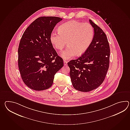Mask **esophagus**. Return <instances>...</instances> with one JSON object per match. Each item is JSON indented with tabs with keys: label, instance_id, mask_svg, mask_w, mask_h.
I'll use <instances>...</instances> for the list:
<instances>
[{
	"label": "esophagus",
	"instance_id": "1",
	"mask_svg": "<svg viewBox=\"0 0 130 130\" xmlns=\"http://www.w3.org/2000/svg\"><path fill=\"white\" fill-rule=\"evenodd\" d=\"M67 63H68L67 61L64 60V65H67Z\"/></svg>",
	"mask_w": 130,
	"mask_h": 130
}]
</instances>
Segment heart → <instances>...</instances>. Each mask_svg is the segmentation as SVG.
<instances>
[{
	"label": "heart",
	"mask_w": 130,
	"mask_h": 130,
	"mask_svg": "<svg viewBox=\"0 0 130 130\" xmlns=\"http://www.w3.org/2000/svg\"><path fill=\"white\" fill-rule=\"evenodd\" d=\"M94 35L93 27L90 24L71 20L61 25L58 32H52L50 40L55 48L60 51L63 49L67 42L68 46L61 53V56L68 60L86 52Z\"/></svg>",
	"instance_id": "heart-1"
}]
</instances>
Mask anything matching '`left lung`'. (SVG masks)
Here are the masks:
<instances>
[{
	"instance_id": "left-lung-1",
	"label": "left lung",
	"mask_w": 130,
	"mask_h": 130,
	"mask_svg": "<svg viewBox=\"0 0 130 130\" xmlns=\"http://www.w3.org/2000/svg\"><path fill=\"white\" fill-rule=\"evenodd\" d=\"M94 35L89 48L77 59L69 61L70 76L73 86L82 92H89L103 83L109 67L110 46L101 28L89 20Z\"/></svg>"
}]
</instances>
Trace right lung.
Instances as JSON below:
<instances>
[{
	"mask_svg": "<svg viewBox=\"0 0 130 130\" xmlns=\"http://www.w3.org/2000/svg\"><path fill=\"white\" fill-rule=\"evenodd\" d=\"M62 19L41 17L24 32L18 48V66L23 82L29 88L43 90L51 87L55 74L63 66L50 40L56 25Z\"/></svg>",
	"mask_w": 130,
	"mask_h": 130,
	"instance_id": "right-lung-1",
	"label": "right lung"
}]
</instances>
